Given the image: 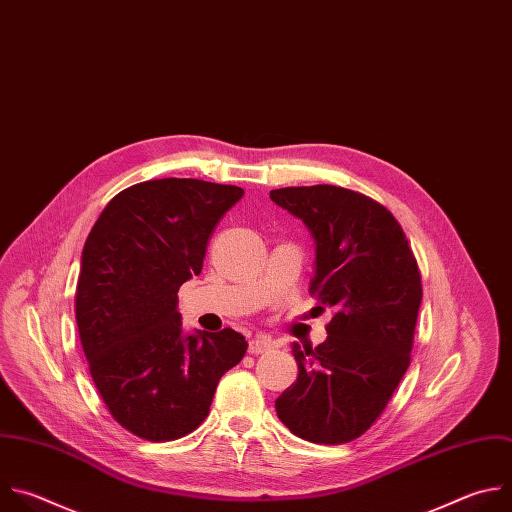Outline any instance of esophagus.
Returning a JSON list of instances; mask_svg holds the SVG:
<instances>
[{
	"label": "esophagus",
	"mask_w": 512,
	"mask_h": 512,
	"mask_svg": "<svg viewBox=\"0 0 512 512\" xmlns=\"http://www.w3.org/2000/svg\"><path fill=\"white\" fill-rule=\"evenodd\" d=\"M272 347H274V343H272L270 339H252V341L248 343V351H250L252 355H262V353L270 351Z\"/></svg>",
	"instance_id": "1"
}]
</instances>
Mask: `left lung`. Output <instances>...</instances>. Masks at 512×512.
Wrapping results in <instances>:
<instances>
[{"label":"left lung","instance_id":"left-lung-1","mask_svg":"<svg viewBox=\"0 0 512 512\" xmlns=\"http://www.w3.org/2000/svg\"><path fill=\"white\" fill-rule=\"evenodd\" d=\"M317 244L311 296L333 311L327 341L292 345L298 377L278 399L280 422L315 444H345L383 414L412 361L422 302L418 260L379 201L337 185L272 189Z\"/></svg>","mask_w":512,"mask_h":512}]
</instances>
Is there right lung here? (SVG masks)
<instances>
[{
  "label": "right lung",
  "mask_w": 512,
  "mask_h": 512,
  "mask_svg": "<svg viewBox=\"0 0 512 512\" xmlns=\"http://www.w3.org/2000/svg\"><path fill=\"white\" fill-rule=\"evenodd\" d=\"M242 187L151 179L117 193L92 226L74 313L92 381L131 434L169 442L210 414L218 381L248 349L234 329L181 333L179 286L201 272Z\"/></svg>",
  "instance_id": "1"
}]
</instances>
